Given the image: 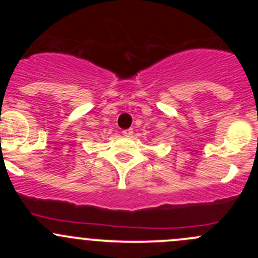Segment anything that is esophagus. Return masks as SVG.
Masks as SVG:
<instances>
[{"label": "esophagus", "instance_id": "1", "mask_svg": "<svg viewBox=\"0 0 258 258\" xmlns=\"http://www.w3.org/2000/svg\"><path fill=\"white\" fill-rule=\"evenodd\" d=\"M122 135H123L124 137H131L132 135H134V131H132V128L123 130V131H122Z\"/></svg>", "mask_w": 258, "mask_h": 258}]
</instances>
